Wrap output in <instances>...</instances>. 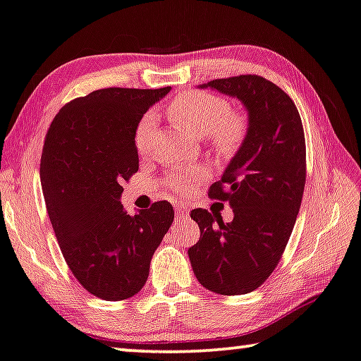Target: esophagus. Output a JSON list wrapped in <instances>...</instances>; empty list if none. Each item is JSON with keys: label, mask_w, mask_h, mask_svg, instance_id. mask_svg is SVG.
Here are the masks:
<instances>
[{"label": "esophagus", "mask_w": 361, "mask_h": 361, "mask_svg": "<svg viewBox=\"0 0 361 361\" xmlns=\"http://www.w3.org/2000/svg\"><path fill=\"white\" fill-rule=\"evenodd\" d=\"M175 212H176V220H183L188 215V207L185 204H175Z\"/></svg>", "instance_id": "1"}]
</instances>
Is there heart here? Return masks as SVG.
Wrapping results in <instances>:
<instances>
[{
    "mask_svg": "<svg viewBox=\"0 0 361 361\" xmlns=\"http://www.w3.org/2000/svg\"><path fill=\"white\" fill-rule=\"evenodd\" d=\"M232 105L224 97L209 92H185L170 102L169 116L181 129L192 136H207L212 147L224 155H232L245 142L248 120L241 113H233ZM154 115L139 121L134 134L137 150L146 147L149 133L154 128ZM207 175L202 166H188L170 176V186L176 192L190 191L195 183Z\"/></svg>",
    "mask_w": 361,
    "mask_h": 361,
    "instance_id": "1",
    "label": "heart"
}]
</instances>
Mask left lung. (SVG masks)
Here are the masks:
<instances>
[{"label": "left lung", "mask_w": 361, "mask_h": 361, "mask_svg": "<svg viewBox=\"0 0 361 361\" xmlns=\"http://www.w3.org/2000/svg\"><path fill=\"white\" fill-rule=\"evenodd\" d=\"M204 87L241 100L248 134L209 190V197L230 204L233 220L224 224L206 209L191 211L201 238L188 255L202 287L243 295L266 282L292 235L306 181L303 125L293 100L256 74L215 79Z\"/></svg>", "instance_id": "obj_1"}]
</instances>
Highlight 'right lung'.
<instances>
[{
	"label": "right lung",
	"instance_id": "obj_1",
	"mask_svg": "<svg viewBox=\"0 0 361 361\" xmlns=\"http://www.w3.org/2000/svg\"><path fill=\"white\" fill-rule=\"evenodd\" d=\"M164 89L109 87L74 99L48 128L40 160L45 206L64 261L82 287L109 301L146 283L175 212L169 201L129 215L123 181L139 169L136 128Z\"/></svg>",
	"mask_w": 361,
	"mask_h": 361
}]
</instances>
